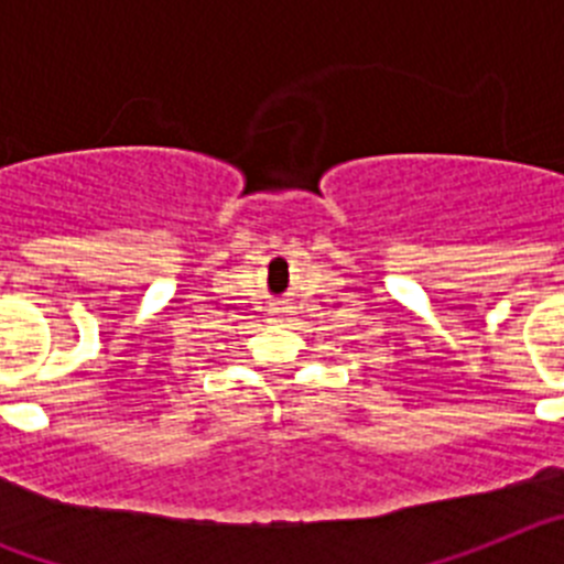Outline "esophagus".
Returning a JSON list of instances; mask_svg holds the SVG:
<instances>
[{
    "label": "esophagus",
    "mask_w": 564,
    "mask_h": 564,
    "mask_svg": "<svg viewBox=\"0 0 564 564\" xmlns=\"http://www.w3.org/2000/svg\"><path fill=\"white\" fill-rule=\"evenodd\" d=\"M291 318V311L288 307H273L271 311V322H288Z\"/></svg>",
    "instance_id": "34e87169"
}]
</instances>
